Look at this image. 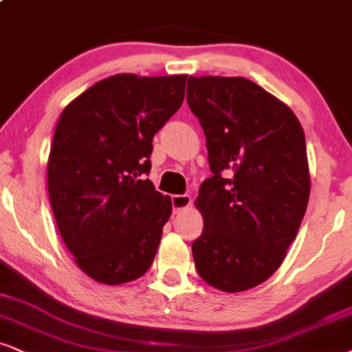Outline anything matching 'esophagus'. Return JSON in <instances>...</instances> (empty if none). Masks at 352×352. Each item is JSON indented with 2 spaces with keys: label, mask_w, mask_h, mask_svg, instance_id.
<instances>
[{
  "label": "esophagus",
  "mask_w": 352,
  "mask_h": 352,
  "mask_svg": "<svg viewBox=\"0 0 352 352\" xmlns=\"http://www.w3.org/2000/svg\"><path fill=\"white\" fill-rule=\"evenodd\" d=\"M172 206L173 211L180 212L184 209L191 206V197L190 195H173L172 197Z\"/></svg>",
  "instance_id": "esophagus-1"
}]
</instances>
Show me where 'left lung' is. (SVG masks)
<instances>
[{"mask_svg":"<svg viewBox=\"0 0 352 352\" xmlns=\"http://www.w3.org/2000/svg\"><path fill=\"white\" fill-rule=\"evenodd\" d=\"M186 102L212 172L195 201L204 224L191 243L195 266L219 291H248L281 266L304 219V130L284 102L245 78L190 76Z\"/></svg>","mask_w":352,"mask_h":352,"instance_id":"8db88e82","label":"left lung"}]
</instances>
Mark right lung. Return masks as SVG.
Here are the masks:
<instances>
[{"instance_id": "obj_1", "label": "right lung", "mask_w": 352, "mask_h": 352, "mask_svg": "<svg viewBox=\"0 0 352 352\" xmlns=\"http://www.w3.org/2000/svg\"><path fill=\"white\" fill-rule=\"evenodd\" d=\"M186 74H115L71 100L47 164L58 230L89 278L118 286L153 265L172 199L146 179L153 138L182 107Z\"/></svg>"}]
</instances>
